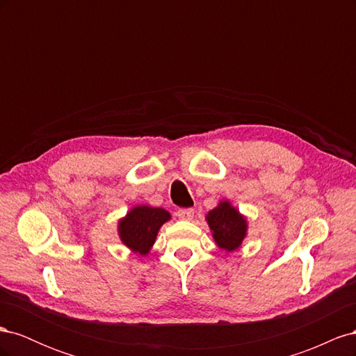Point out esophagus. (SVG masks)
I'll return each mask as SVG.
<instances>
[{"mask_svg":"<svg viewBox=\"0 0 356 356\" xmlns=\"http://www.w3.org/2000/svg\"><path fill=\"white\" fill-rule=\"evenodd\" d=\"M177 217L182 221H191L195 218V209H179L177 212Z\"/></svg>","mask_w":356,"mask_h":356,"instance_id":"34e87169","label":"esophagus"}]
</instances>
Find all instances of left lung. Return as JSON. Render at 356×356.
<instances>
[{
  "instance_id": "obj_1",
  "label": "left lung",
  "mask_w": 356,
  "mask_h": 356,
  "mask_svg": "<svg viewBox=\"0 0 356 356\" xmlns=\"http://www.w3.org/2000/svg\"><path fill=\"white\" fill-rule=\"evenodd\" d=\"M215 245L221 251L233 252L242 246L248 234V220L239 209L227 199H221L217 207L211 209L207 217Z\"/></svg>"
}]
</instances>
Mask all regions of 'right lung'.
Returning a JSON list of instances; mask_svg holds the SVG:
<instances>
[{"label":"right lung","instance_id":"add662e5","mask_svg":"<svg viewBox=\"0 0 356 356\" xmlns=\"http://www.w3.org/2000/svg\"><path fill=\"white\" fill-rule=\"evenodd\" d=\"M169 220L170 213L163 208L138 204L118 220V238L134 254L145 257L152 251L161 225Z\"/></svg>","mask_w":356,"mask_h":356}]
</instances>
